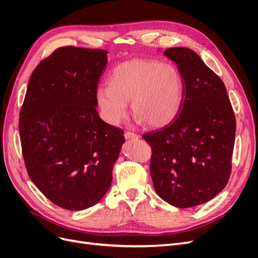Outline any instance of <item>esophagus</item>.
<instances>
[{"instance_id":"1","label":"esophagus","mask_w":258,"mask_h":258,"mask_svg":"<svg viewBox=\"0 0 258 258\" xmlns=\"http://www.w3.org/2000/svg\"><path fill=\"white\" fill-rule=\"evenodd\" d=\"M124 137H125L126 140H132V139H138L139 136L134 134V133H131V132H125V134H124Z\"/></svg>"}]
</instances>
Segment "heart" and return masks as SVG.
<instances>
[{
    "label": "heart",
    "mask_w": 258,
    "mask_h": 258,
    "mask_svg": "<svg viewBox=\"0 0 258 258\" xmlns=\"http://www.w3.org/2000/svg\"><path fill=\"white\" fill-rule=\"evenodd\" d=\"M107 86L97 89L95 99L103 120L110 125H118L126 118L128 102L136 122H147L154 128L170 124L182 107L183 78L170 62L125 61L112 70Z\"/></svg>",
    "instance_id": "obj_1"
}]
</instances>
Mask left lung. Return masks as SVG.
Masks as SVG:
<instances>
[{"label": "left lung", "instance_id": "obj_1", "mask_svg": "<svg viewBox=\"0 0 258 258\" xmlns=\"http://www.w3.org/2000/svg\"><path fill=\"white\" fill-rule=\"evenodd\" d=\"M184 82L182 107L165 127L147 133L156 194L178 208L201 205L226 186L231 174L236 120L221 79L195 51L170 47Z\"/></svg>", "mask_w": 258, "mask_h": 258}]
</instances>
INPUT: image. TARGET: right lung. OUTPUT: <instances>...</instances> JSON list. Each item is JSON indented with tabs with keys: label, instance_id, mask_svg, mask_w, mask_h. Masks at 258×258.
I'll use <instances>...</instances> for the list:
<instances>
[{
	"label": "right lung",
	"instance_id": "add662e5",
	"mask_svg": "<svg viewBox=\"0 0 258 258\" xmlns=\"http://www.w3.org/2000/svg\"><path fill=\"white\" fill-rule=\"evenodd\" d=\"M107 51L66 46L34 70L19 120L32 182L55 205L83 211L106 195L124 132L104 122L95 92Z\"/></svg>",
	"mask_w": 258,
	"mask_h": 258
}]
</instances>
